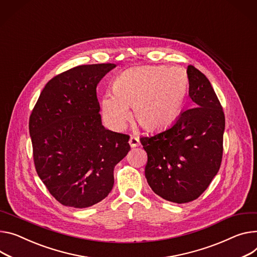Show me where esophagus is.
<instances>
[{
  "label": "esophagus",
  "mask_w": 257,
  "mask_h": 257,
  "mask_svg": "<svg viewBox=\"0 0 257 257\" xmlns=\"http://www.w3.org/2000/svg\"><path fill=\"white\" fill-rule=\"evenodd\" d=\"M128 143H130V145H131V147H132V148L137 147V146H139V145H140V141H139V139H138V138H136V137H134V136H132V137L130 138V141H128Z\"/></svg>",
  "instance_id": "esophagus-1"
}]
</instances>
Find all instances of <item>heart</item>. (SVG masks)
I'll list each match as a JSON object with an SVG mask.
<instances>
[{"label":"heart","mask_w":257,"mask_h":257,"mask_svg":"<svg viewBox=\"0 0 257 257\" xmlns=\"http://www.w3.org/2000/svg\"><path fill=\"white\" fill-rule=\"evenodd\" d=\"M187 73L180 67L145 66L118 75L113 92L101 100L105 123L114 132H121L133 117L144 130L160 131L171 124L184 107L188 92Z\"/></svg>","instance_id":"obj_1"}]
</instances>
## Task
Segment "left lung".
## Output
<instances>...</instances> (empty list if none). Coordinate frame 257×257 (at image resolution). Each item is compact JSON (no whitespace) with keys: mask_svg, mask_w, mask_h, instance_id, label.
I'll list each match as a JSON object with an SVG mask.
<instances>
[{"mask_svg":"<svg viewBox=\"0 0 257 257\" xmlns=\"http://www.w3.org/2000/svg\"><path fill=\"white\" fill-rule=\"evenodd\" d=\"M186 72L193 107L166 130L140 138L148 156L149 186L177 204L197 199L219 171L225 127L222 107L208 78L193 66Z\"/></svg>","mask_w":257,"mask_h":257,"instance_id":"1","label":"left lung"}]
</instances>
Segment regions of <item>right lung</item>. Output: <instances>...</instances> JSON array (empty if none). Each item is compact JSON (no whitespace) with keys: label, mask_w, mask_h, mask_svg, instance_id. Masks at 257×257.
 <instances>
[{"label":"right lung","mask_w":257,"mask_h":257,"mask_svg":"<svg viewBox=\"0 0 257 257\" xmlns=\"http://www.w3.org/2000/svg\"><path fill=\"white\" fill-rule=\"evenodd\" d=\"M116 65H84L45 85L30 117L38 176L57 202L87 208L114 184L115 166L128 153L130 137L102 124L96 85Z\"/></svg>","instance_id":"obj_1"}]
</instances>
